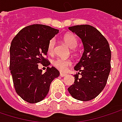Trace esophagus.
<instances>
[{
	"mask_svg": "<svg viewBox=\"0 0 122 122\" xmlns=\"http://www.w3.org/2000/svg\"><path fill=\"white\" fill-rule=\"evenodd\" d=\"M66 75H67V74H66V73H63V72H60V76H62V77H63V76H66Z\"/></svg>",
	"mask_w": 122,
	"mask_h": 122,
	"instance_id": "obj_1",
	"label": "esophagus"
}]
</instances>
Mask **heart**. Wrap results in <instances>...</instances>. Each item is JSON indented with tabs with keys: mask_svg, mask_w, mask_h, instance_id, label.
I'll use <instances>...</instances> for the list:
<instances>
[{
	"mask_svg": "<svg viewBox=\"0 0 122 122\" xmlns=\"http://www.w3.org/2000/svg\"><path fill=\"white\" fill-rule=\"evenodd\" d=\"M64 42L68 45V46L72 49H75L78 45V39L75 35L72 34H68L63 37ZM56 41L54 39H52L47 44V52L50 54H53L55 50ZM72 64V61L70 59H56L52 61V66L61 72H66Z\"/></svg>",
	"mask_w": 122,
	"mask_h": 122,
	"instance_id": "b5f03b06",
	"label": "heart"
}]
</instances>
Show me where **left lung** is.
Returning a JSON list of instances; mask_svg holds the SVG:
<instances>
[{
	"instance_id": "8db88e82",
	"label": "left lung",
	"mask_w": 122,
	"mask_h": 122,
	"mask_svg": "<svg viewBox=\"0 0 122 122\" xmlns=\"http://www.w3.org/2000/svg\"><path fill=\"white\" fill-rule=\"evenodd\" d=\"M69 30L81 39L84 51L75 66L79 72L74 75L75 82L68 88V92L76 99L90 101L106 86L111 68L110 46L101 32L91 25H75Z\"/></svg>"
}]
</instances>
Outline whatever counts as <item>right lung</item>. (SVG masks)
<instances>
[{
    "instance_id": "add662e5",
    "label": "right lung",
    "mask_w": 122,
    "mask_h": 122,
    "mask_svg": "<svg viewBox=\"0 0 122 122\" xmlns=\"http://www.w3.org/2000/svg\"><path fill=\"white\" fill-rule=\"evenodd\" d=\"M59 30L40 24L22 29L13 39L10 46V70L16 93L25 102L34 104L47 95L51 82L59 76L57 69L46 58L47 44ZM39 63L47 67L43 74Z\"/></svg>"
}]
</instances>
